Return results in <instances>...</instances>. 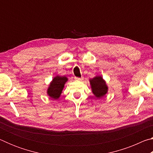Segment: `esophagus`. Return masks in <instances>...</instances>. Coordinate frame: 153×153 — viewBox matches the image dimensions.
Listing matches in <instances>:
<instances>
[{
  "mask_svg": "<svg viewBox=\"0 0 153 153\" xmlns=\"http://www.w3.org/2000/svg\"><path fill=\"white\" fill-rule=\"evenodd\" d=\"M75 79H76V80H79V81H81V80L83 79L82 77H76V78H75Z\"/></svg>",
  "mask_w": 153,
  "mask_h": 153,
  "instance_id": "esophagus-1",
  "label": "esophagus"
}]
</instances>
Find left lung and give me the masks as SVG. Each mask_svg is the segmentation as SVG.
<instances>
[{"mask_svg":"<svg viewBox=\"0 0 153 153\" xmlns=\"http://www.w3.org/2000/svg\"><path fill=\"white\" fill-rule=\"evenodd\" d=\"M90 86L93 94L97 98L104 97L108 92V87L102 76H98L90 79Z\"/></svg>","mask_w":153,"mask_h":153,"instance_id":"8db88e82","label":"left lung"}]
</instances>
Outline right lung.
<instances>
[{
    "instance_id": "1",
    "label": "right lung",
    "mask_w": 153,
    "mask_h": 153,
    "mask_svg": "<svg viewBox=\"0 0 153 153\" xmlns=\"http://www.w3.org/2000/svg\"><path fill=\"white\" fill-rule=\"evenodd\" d=\"M67 80L68 78L65 76H56L54 77L47 90V94L49 97L53 99H58Z\"/></svg>"
}]
</instances>
